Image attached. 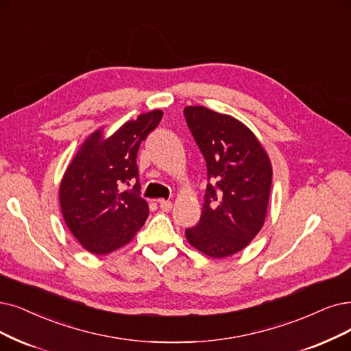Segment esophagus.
Returning a JSON list of instances; mask_svg holds the SVG:
<instances>
[{
    "instance_id": "1",
    "label": "esophagus",
    "mask_w": 351,
    "mask_h": 351,
    "mask_svg": "<svg viewBox=\"0 0 351 351\" xmlns=\"http://www.w3.org/2000/svg\"><path fill=\"white\" fill-rule=\"evenodd\" d=\"M158 204H160V208L162 210V212H170V210L173 208V203L168 200H158Z\"/></svg>"
}]
</instances>
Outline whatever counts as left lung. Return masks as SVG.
Segmentation results:
<instances>
[{
    "mask_svg": "<svg viewBox=\"0 0 351 351\" xmlns=\"http://www.w3.org/2000/svg\"><path fill=\"white\" fill-rule=\"evenodd\" d=\"M189 128L206 158L207 183L200 221L189 243L210 258H228L261 232L268 212L272 164L243 122L204 106H186Z\"/></svg>",
    "mask_w": 351,
    "mask_h": 351,
    "instance_id": "1",
    "label": "left lung"
}]
</instances>
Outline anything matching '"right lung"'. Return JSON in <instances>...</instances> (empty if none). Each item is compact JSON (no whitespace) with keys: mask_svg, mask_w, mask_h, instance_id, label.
<instances>
[{"mask_svg":"<svg viewBox=\"0 0 351 351\" xmlns=\"http://www.w3.org/2000/svg\"><path fill=\"white\" fill-rule=\"evenodd\" d=\"M161 109L130 119L106 135L102 128L82 143L59 187L64 223L77 242L93 255L110 254L130 243L148 217L139 195L136 154L157 127ZM134 184L123 191L125 185Z\"/></svg>","mask_w":351,"mask_h":351,"instance_id":"1","label":"right lung"}]
</instances>
